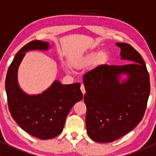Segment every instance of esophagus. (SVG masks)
<instances>
[{"instance_id":"esophagus-1","label":"esophagus","mask_w":156,"mask_h":156,"mask_svg":"<svg viewBox=\"0 0 156 156\" xmlns=\"http://www.w3.org/2000/svg\"><path fill=\"white\" fill-rule=\"evenodd\" d=\"M81 92H82V94L84 95V94H85V93H86V91H85V89H84V84H81Z\"/></svg>"}]
</instances>
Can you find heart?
<instances>
[{
  "label": "heart",
  "mask_w": 156,
  "mask_h": 156,
  "mask_svg": "<svg viewBox=\"0 0 156 156\" xmlns=\"http://www.w3.org/2000/svg\"><path fill=\"white\" fill-rule=\"evenodd\" d=\"M108 58V53L104 50H101L99 53L97 51H91L78 60L72 62V66L76 69H81L88 66L93 62L97 66L102 65L107 62Z\"/></svg>",
  "instance_id": "obj_1"
}]
</instances>
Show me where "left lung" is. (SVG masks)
<instances>
[{
	"label": "left lung",
	"instance_id": "obj_1",
	"mask_svg": "<svg viewBox=\"0 0 156 156\" xmlns=\"http://www.w3.org/2000/svg\"><path fill=\"white\" fill-rule=\"evenodd\" d=\"M116 45L122 59L130 63L100 65L83 77L87 132L98 143L113 142L133 130L144 118L150 93L149 75L141 55L129 44ZM124 72L129 79L119 84L117 75Z\"/></svg>",
	"mask_w": 156,
	"mask_h": 156
}]
</instances>
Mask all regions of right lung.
<instances>
[{
	"label": "right lung",
	"mask_w": 156,
	"mask_h": 156,
	"mask_svg": "<svg viewBox=\"0 0 156 156\" xmlns=\"http://www.w3.org/2000/svg\"><path fill=\"white\" fill-rule=\"evenodd\" d=\"M48 42L32 41L16 54L6 76L7 103L12 119L29 134L42 140L60 134L66 119L72 106L83 99L81 84H61L56 81L48 90L37 96L23 93L17 83V70L25 52L30 50H47Z\"/></svg>",
	"instance_id": "1"
}]
</instances>
